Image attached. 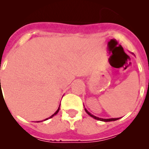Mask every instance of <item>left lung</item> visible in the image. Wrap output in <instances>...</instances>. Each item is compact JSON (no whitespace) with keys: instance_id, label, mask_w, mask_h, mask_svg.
Listing matches in <instances>:
<instances>
[{"instance_id":"1","label":"left lung","mask_w":149,"mask_h":149,"mask_svg":"<svg viewBox=\"0 0 149 149\" xmlns=\"http://www.w3.org/2000/svg\"><path fill=\"white\" fill-rule=\"evenodd\" d=\"M84 110H85V111L86 112V113L88 114V115L90 116L91 117H93V118H94L95 119H97V120H100V121H102V122H112V121H116V120H118V119H119V118H111V119H102V118H99V117H97L93 115L92 113H90L89 111H88L87 110H86V108H84Z\"/></svg>"}]
</instances>
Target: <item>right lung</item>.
Here are the masks:
<instances>
[{
	"label": "right lung",
	"mask_w": 149,
	"mask_h": 149,
	"mask_svg": "<svg viewBox=\"0 0 149 149\" xmlns=\"http://www.w3.org/2000/svg\"><path fill=\"white\" fill-rule=\"evenodd\" d=\"M60 106H59V107H58V109H57V110H56V112H55V113H54V114H53V115H52V116H50V117H49V118H47V119H45V120H44V121H45V120H48V119H51V118H52V117H53V116H54L56 115V114L58 113V112H59V110H60ZM42 122V121H39V122Z\"/></svg>",
	"instance_id": "obj_1"
}]
</instances>
